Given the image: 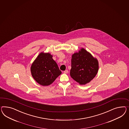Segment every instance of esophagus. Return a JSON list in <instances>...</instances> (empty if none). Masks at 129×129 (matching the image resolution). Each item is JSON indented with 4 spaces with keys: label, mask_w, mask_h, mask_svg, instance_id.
<instances>
[{
    "label": "esophagus",
    "mask_w": 129,
    "mask_h": 129,
    "mask_svg": "<svg viewBox=\"0 0 129 129\" xmlns=\"http://www.w3.org/2000/svg\"><path fill=\"white\" fill-rule=\"evenodd\" d=\"M68 73V70H66V71H64L63 72V73H64V74H67Z\"/></svg>",
    "instance_id": "obj_1"
}]
</instances>
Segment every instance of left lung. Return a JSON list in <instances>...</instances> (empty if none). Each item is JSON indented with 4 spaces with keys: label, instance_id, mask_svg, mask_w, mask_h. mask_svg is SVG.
<instances>
[{
    "label": "left lung",
    "instance_id": "1",
    "mask_svg": "<svg viewBox=\"0 0 129 129\" xmlns=\"http://www.w3.org/2000/svg\"><path fill=\"white\" fill-rule=\"evenodd\" d=\"M71 62L70 76L79 84L85 85L89 82L98 72V59L84 48L72 55Z\"/></svg>",
    "mask_w": 129,
    "mask_h": 129
}]
</instances>
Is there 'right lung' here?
<instances>
[{
  "mask_svg": "<svg viewBox=\"0 0 129 129\" xmlns=\"http://www.w3.org/2000/svg\"><path fill=\"white\" fill-rule=\"evenodd\" d=\"M49 53L42 52L32 63L30 72L33 79L39 84L47 86L55 81L62 74Z\"/></svg>",
  "mask_w": 129,
  "mask_h": 129,
  "instance_id": "right-lung-1",
  "label": "right lung"
}]
</instances>
